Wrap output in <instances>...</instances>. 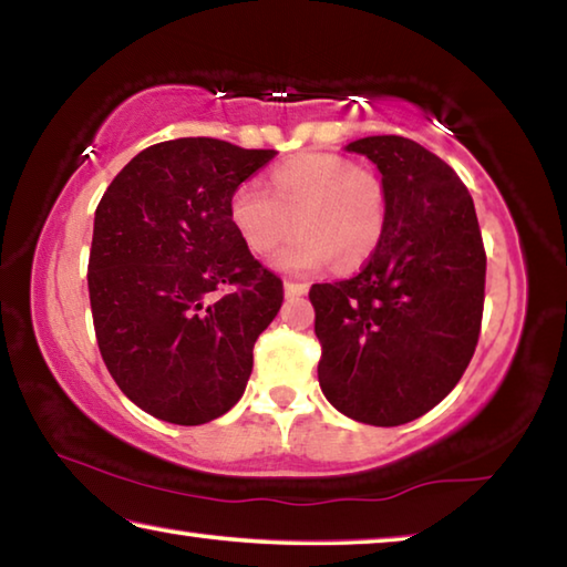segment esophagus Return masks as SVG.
Listing matches in <instances>:
<instances>
[{"instance_id": "1", "label": "esophagus", "mask_w": 567, "mask_h": 567, "mask_svg": "<svg viewBox=\"0 0 567 567\" xmlns=\"http://www.w3.org/2000/svg\"><path fill=\"white\" fill-rule=\"evenodd\" d=\"M307 292V285L305 282H292V280H285V297H300Z\"/></svg>"}]
</instances>
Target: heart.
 <instances>
[{"instance_id":"b5f03b06","label":"heart","mask_w":567,"mask_h":567,"mask_svg":"<svg viewBox=\"0 0 567 567\" xmlns=\"http://www.w3.org/2000/svg\"><path fill=\"white\" fill-rule=\"evenodd\" d=\"M229 223L249 252L267 255L300 227L275 255L282 272H312L338 260L354 270L375 255L388 223V197L372 172L338 155H297L277 165L270 187L247 179L229 197Z\"/></svg>"}]
</instances>
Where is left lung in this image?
Listing matches in <instances>:
<instances>
[{
	"label": "left lung",
	"mask_w": 567,
	"mask_h": 567,
	"mask_svg": "<svg viewBox=\"0 0 567 567\" xmlns=\"http://www.w3.org/2000/svg\"><path fill=\"white\" fill-rule=\"evenodd\" d=\"M380 172L382 243L362 270L312 285L324 398L364 425L425 415L473 358L485 300V249L467 187L422 145L398 134L350 142Z\"/></svg>",
	"instance_id": "1"
}]
</instances>
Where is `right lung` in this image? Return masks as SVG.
Wrapping results in <instances>:
<instances>
[{
    "instance_id": "obj_1",
    "label": "right lung",
    "mask_w": 567,
    "mask_h": 567,
    "mask_svg": "<svg viewBox=\"0 0 567 567\" xmlns=\"http://www.w3.org/2000/svg\"><path fill=\"white\" fill-rule=\"evenodd\" d=\"M275 155L213 137L159 142L100 199L87 270L94 332L114 382L152 417L205 425L243 398L282 282L249 255L227 207Z\"/></svg>"
}]
</instances>
